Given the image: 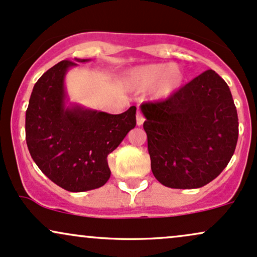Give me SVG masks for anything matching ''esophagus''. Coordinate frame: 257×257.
Segmentation results:
<instances>
[{
	"instance_id": "obj_1",
	"label": "esophagus",
	"mask_w": 257,
	"mask_h": 257,
	"mask_svg": "<svg viewBox=\"0 0 257 257\" xmlns=\"http://www.w3.org/2000/svg\"><path fill=\"white\" fill-rule=\"evenodd\" d=\"M144 122H145V117L143 116V113H141L140 111H138V113H137V124L138 125H143Z\"/></svg>"
}]
</instances>
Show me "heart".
<instances>
[{
    "label": "heart",
    "mask_w": 257,
    "mask_h": 257,
    "mask_svg": "<svg viewBox=\"0 0 257 257\" xmlns=\"http://www.w3.org/2000/svg\"><path fill=\"white\" fill-rule=\"evenodd\" d=\"M184 72L172 64H149L131 70L125 77L129 89L145 91L155 87L158 98H167L184 82Z\"/></svg>",
    "instance_id": "1"
}]
</instances>
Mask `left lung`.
<instances>
[{
  "instance_id": "8db88e82",
  "label": "left lung",
  "mask_w": 257,
  "mask_h": 257,
  "mask_svg": "<svg viewBox=\"0 0 257 257\" xmlns=\"http://www.w3.org/2000/svg\"><path fill=\"white\" fill-rule=\"evenodd\" d=\"M151 169L170 188H198L231 161L238 114L231 90L213 70L200 73L166 100L144 102Z\"/></svg>"
}]
</instances>
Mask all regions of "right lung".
Segmentation results:
<instances>
[{"label":"right lung","instance_id":"add662e5","mask_svg":"<svg viewBox=\"0 0 257 257\" xmlns=\"http://www.w3.org/2000/svg\"><path fill=\"white\" fill-rule=\"evenodd\" d=\"M76 65L60 61L34 85L25 137L32 159L47 178L70 192H83L101 187L110 179L107 156L137 124V107L110 114L65 106V75Z\"/></svg>","mask_w":257,"mask_h":257}]
</instances>
